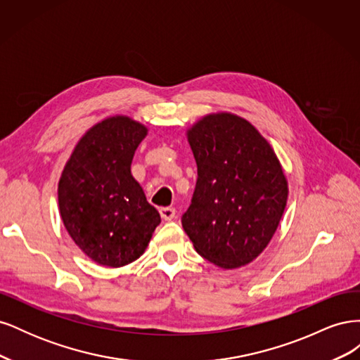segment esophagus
Wrapping results in <instances>:
<instances>
[{
    "label": "esophagus",
    "instance_id": "34e87169",
    "mask_svg": "<svg viewBox=\"0 0 360 360\" xmlns=\"http://www.w3.org/2000/svg\"><path fill=\"white\" fill-rule=\"evenodd\" d=\"M159 212H160L162 219L165 221H172L174 217H176V209H172V207H162Z\"/></svg>",
    "mask_w": 360,
    "mask_h": 360
}]
</instances>
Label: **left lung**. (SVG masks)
<instances>
[{"label":"left lung","instance_id":"obj_1","mask_svg":"<svg viewBox=\"0 0 360 360\" xmlns=\"http://www.w3.org/2000/svg\"><path fill=\"white\" fill-rule=\"evenodd\" d=\"M186 136L198 180L183 230L217 267L252 263L276 233L288 198L275 150L254 124L231 112L204 115Z\"/></svg>","mask_w":360,"mask_h":360}]
</instances>
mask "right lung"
<instances>
[{"label":"right lung","mask_w":360,"mask_h":360,"mask_svg":"<svg viewBox=\"0 0 360 360\" xmlns=\"http://www.w3.org/2000/svg\"><path fill=\"white\" fill-rule=\"evenodd\" d=\"M148 127L127 115L108 117L81 136L58 181L64 226L94 263L123 267L138 259L160 224L130 172Z\"/></svg>","instance_id":"1"}]
</instances>
